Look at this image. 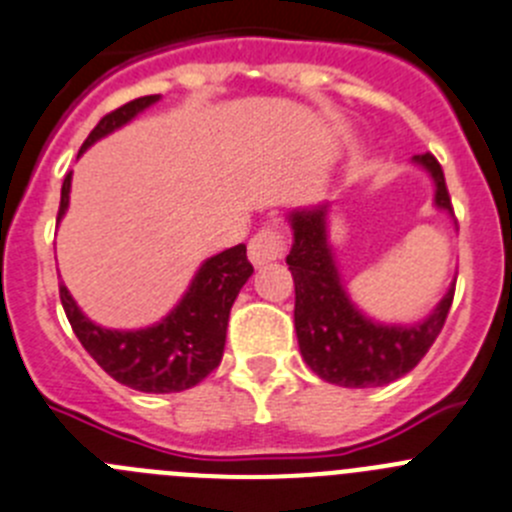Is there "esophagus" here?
<instances>
[{"mask_svg":"<svg viewBox=\"0 0 512 512\" xmlns=\"http://www.w3.org/2000/svg\"><path fill=\"white\" fill-rule=\"evenodd\" d=\"M285 255V237L280 229L262 227L250 240V262L255 267L275 262Z\"/></svg>","mask_w":512,"mask_h":512,"instance_id":"obj_1","label":"esophagus"}]
</instances>
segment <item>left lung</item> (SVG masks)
Returning <instances> with one entry per match:
<instances>
[{"label":"left lung","instance_id":"obj_1","mask_svg":"<svg viewBox=\"0 0 512 512\" xmlns=\"http://www.w3.org/2000/svg\"><path fill=\"white\" fill-rule=\"evenodd\" d=\"M434 181V207L452 214L450 191L432 154L414 156ZM328 207L293 209L288 214L293 247L285 262L295 280V333L303 361L323 381L348 389L384 386L414 369L444 326L455 298V280L437 308L419 323L389 326L369 318L348 298L328 242Z\"/></svg>","mask_w":512,"mask_h":512}]
</instances>
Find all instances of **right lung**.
I'll use <instances>...</instances> for the list:
<instances>
[{
    "label": "right lung",
    "mask_w": 512,
    "mask_h": 512,
    "mask_svg": "<svg viewBox=\"0 0 512 512\" xmlns=\"http://www.w3.org/2000/svg\"><path fill=\"white\" fill-rule=\"evenodd\" d=\"M156 100L159 95H143L100 118L98 126L85 138L80 154L108 133L131 123ZM70 181L73 171L62 181L57 222L68 212ZM252 272L255 270L247 260L245 245L229 247L209 257L191 278L189 288L171 308V313L154 326L138 331H116L93 323L62 283L60 300L78 341L105 374L113 376L118 384L146 394H174L197 386L219 366L224 338H227L229 310Z\"/></svg>",
    "instance_id": "obj_1"
}]
</instances>
